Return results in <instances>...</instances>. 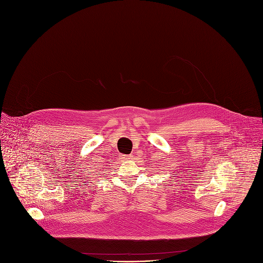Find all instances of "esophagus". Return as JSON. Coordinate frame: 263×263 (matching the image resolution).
<instances>
[{"label": "esophagus", "instance_id": "obj_1", "mask_svg": "<svg viewBox=\"0 0 263 263\" xmlns=\"http://www.w3.org/2000/svg\"><path fill=\"white\" fill-rule=\"evenodd\" d=\"M130 157H132V155H127L126 157H123L124 159H130Z\"/></svg>", "mask_w": 263, "mask_h": 263}]
</instances>
